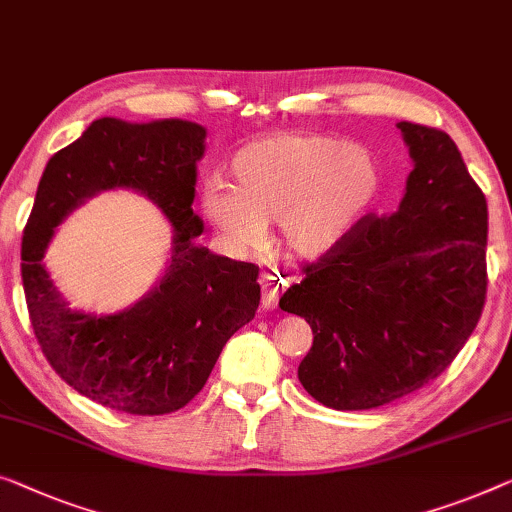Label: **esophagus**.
<instances>
[{
    "label": "esophagus",
    "instance_id": "34e87169",
    "mask_svg": "<svg viewBox=\"0 0 512 512\" xmlns=\"http://www.w3.org/2000/svg\"><path fill=\"white\" fill-rule=\"evenodd\" d=\"M280 296H282V282H278L273 276H266L262 280V308L264 310L278 308Z\"/></svg>",
    "mask_w": 512,
    "mask_h": 512
}]
</instances>
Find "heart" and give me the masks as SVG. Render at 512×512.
<instances>
[{"instance_id":"heart-1","label":"heart","mask_w":512,"mask_h":512,"mask_svg":"<svg viewBox=\"0 0 512 512\" xmlns=\"http://www.w3.org/2000/svg\"><path fill=\"white\" fill-rule=\"evenodd\" d=\"M232 188L211 181L202 209L234 248H253L276 220L280 246L299 259L333 253L377 202L381 174L365 151L326 135L271 137L230 163Z\"/></svg>"}]
</instances>
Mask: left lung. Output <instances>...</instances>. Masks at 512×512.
<instances>
[{"label": "left lung", "instance_id": "1", "mask_svg": "<svg viewBox=\"0 0 512 512\" xmlns=\"http://www.w3.org/2000/svg\"><path fill=\"white\" fill-rule=\"evenodd\" d=\"M414 170L398 211L368 213L280 308L312 347L299 379L324 407L377 409L437 379L483 315L487 200L451 135L400 121Z\"/></svg>", "mask_w": 512, "mask_h": 512}]
</instances>
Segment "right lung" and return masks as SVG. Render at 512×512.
<instances>
[{"label": "right lung", "instance_id": "1", "mask_svg": "<svg viewBox=\"0 0 512 512\" xmlns=\"http://www.w3.org/2000/svg\"><path fill=\"white\" fill-rule=\"evenodd\" d=\"M207 131L193 121L103 117L48 160L22 232V287L52 370L85 398L133 416L172 414L195 398L225 342L255 317L259 266L195 246L197 160ZM133 187L175 227L173 259L147 300L117 316L71 311L40 264L51 230L85 196Z\"/></svg>", "mask_w": 512, "mask_h": 512}]
</instances>
